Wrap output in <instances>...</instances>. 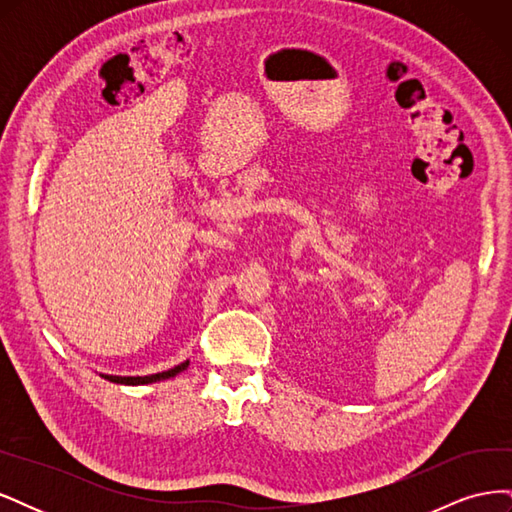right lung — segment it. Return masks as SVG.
Returning a JSON list of instances; mask_svg holds the SVG:
<instances>
[{"label":"right lung","mask_w":512,"mask_h":512,"mask_svg":"<svg viewBox=\"0 0 512 512\" xmlns=\"http://www.w3.org/2000/svg\"><path fill=\"white\" fill-rule=\"evenodd\" d=\"M185 367H188V361L177 365V367H173V369H168V371H162V374H156V376H136V378H132V376H128V378H121V376H104V378H108L111 382H117V384H149V382H156V380L173 378V376L179 374V371H183Z\"/></svg>","instance_id":"1"}]
</instances>
